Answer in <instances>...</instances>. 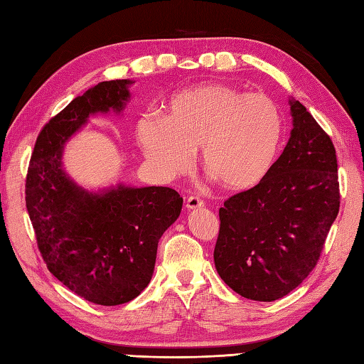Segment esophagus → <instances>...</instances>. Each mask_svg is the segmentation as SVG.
<instances>
[{
	"mask_svg": "<svg viewBox=\"0 0 364 364\" xmlns=\"http://www.w3.org/2000/svg\"><path fill=\"white\" fill-rule=\"evenodd\" d=\"M186 208H188L189 211L198 210V208H203V200L200 198V197H197V196H191L188 198V202H186Z\"/></svg>",
	"mask_w": 364,
	"mask_h": 364,
	"instance_id": "1",
	"label": "esophagus"
}]
</instances>
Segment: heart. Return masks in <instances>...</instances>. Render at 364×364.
I'll use <instances>...</instances> for the list:
<instances>
[{"label":"heart","instance_id":"heart-1","mask_svg":"<svg viewBox=\"0 0 364 364\" xmlns=\"http://www.w3.org/2000/svg\"><path fill=\"white\" fill-rule=\"evenodd\" d=\"M284 122L272 98L227 84H203L168 100L164 117L145 114L136 141L162 175L184 173L200 149L202 166L223 188H257L282 150Z\"/></svg>","mask_w":364,"mask_h":364}]
</instances>
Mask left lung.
Listing matches in <instances>:
<instances>
[{
	"mask_svg": "<svg viewBox=\"0 0 364 364\" xmlns=\"http://www.w3.org/2000/svg\"><path fill=\"white\" fill-rule=\"evenodd\" d=\"M292 129L274 168L257 188L219 210L218 274L239 296L284 297L310 275L339 211L336 151L306 107L289 100Z\"/></svg>",
	"mask_w": 364,
	"mask_h": 364,
	"instance_id": "1",
	"label": "left lung"
}]
</instances>
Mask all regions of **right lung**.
<instances>
[{
	"instance_id": "add662e5",
	"label": "right lung",
	"mask_w": 364,
	"mask_h": 364,
	"mask_svg": "<svg viewBox=\"0 0 364 364\" xmlns=\"http://www.w3.org/2000/svg\"><path fill=\"white\" fill-rule=\"evenodd\" d=\"M134 81L98 82L38 134L26 176V208L50 272L92 304L114 306L149 286L158 242L181 213L183 197L162 186L89 191L64 170L65 142L90 115L120 114Z\"/></svg>"
}]
</instances>
